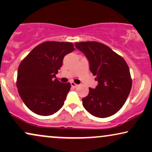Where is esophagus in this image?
Returning a JSON list of instances; mask_svg holds the SVG:
<instances>
[{
    "instance_id": "34e87169",
    "label": "esophagus",
    "mask_w": 152,
    "mask_h": 152,
    "mask_svg": "<svg viewBox=\"0 0 152 152\" xmlns=\"http://www.w3.org/2000/svg\"><path fill=\"white\" fill-rule=\"evenodd\" d=\"M71 86H72V87L73 88H77V87L78 86V85L74 83V82H72V83H71Z\"/></svg>"
}]
</instances>
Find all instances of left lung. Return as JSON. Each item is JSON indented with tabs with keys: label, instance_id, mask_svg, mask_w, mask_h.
<instances>
[{
	"label": "left lung",
	"instance_id": "obj_1",
	"mask_svg": "<svg viewBox=\"0 0 152 152\" xmlns=\"http://www.w3.org/2000/svg\"><path fill=\"white\" fill-rule=\"evenodd\" d=\"M75 46L88 58L90 69L98 85L89 88L82 99L86 110L96 117L115 114L126 102L132 86L130 71L124 58L110 47L98 42H82Z\"/></svg>",
	"mask_w": 152,
	"mask_h": 152
}]
</instances>
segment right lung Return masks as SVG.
Returning a JSON list of instances; mask_svg holds the SVG:
<instances>
[{
  "mask_svg": "<svg viewBox=\"0 0 152 152\" xmlns=\"http://www.w3.org/2000/svg\"><path fill=\"white\" fill-rule=\"evenodd\" d=\"M74 49L71 42H45L34 48L21 62L17 73L18 92L33 113L51 115L64 105L71 84L54 78L64 56Z\"/></svg>",
  "mask_w": 152,
  "mask_h": 152,
  "instance_id": "add662e5",
  "label": "right lung"
}]
</instances>
